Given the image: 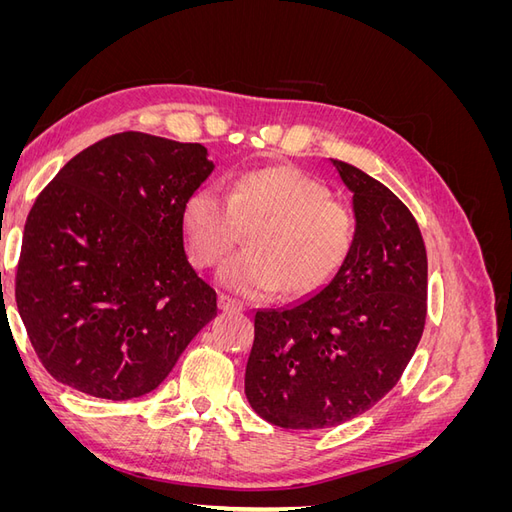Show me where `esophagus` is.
Returning <instances> with one entry per match:
<instances>
[{"label": "esophagus", "instance_id": "esophagus-1", "mask_svg": "<svg viewBox=\"0 0 512 512\" xmlns=\"http://www.w3.org/2000/svg\"><path fill=\"white\" fill-rule=\"evenodd\" d=\"M218 307L222 309V312H239V309H241V305L235 299L226 297V294H220V297H218Z\"/></svg>", "mask_w": 512, "mask_h": 512}]
</instances>
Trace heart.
I'll list each match as a JSON object with an SVG mask.
<instances>
[{
	"label": "heart",
	"mask_w": 512,
	"mask_h": 512,
	"mask_svg": "<svg viewBox=\"0 0 512 512\" xmlns=\"http://www.w3.org/2000/svg\"><path fill=\"white\" fill-rule=\"evenodd\" d=\"M185 254L196 269L222 260L250 228V250L232 256L220 282L239 299L269 297L282 286L290 294L322 290L344 269L356 239L354 211L329 196L327 185L294 166L241 173L226 198L200 185L179 213Z\"/></svg>",
	"instance_id": "1"
}]
</instances>
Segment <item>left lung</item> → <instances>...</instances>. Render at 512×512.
<instances>
[{
    "instance_id": "1",
    "label": "left lung",
    "mask_w": 512,
    "mask_h": 512,
    "mask_svg": "<svg viewBox=\"0 0 512 512\" xmlns=\"http://www.w3.org/2000/svg\"><path fill=\"white\" fill-rule=\"evenodd\" d=\"M354 194L356 239L314 297L254 316L245 397L267 423L324 429L367 412L404 374L427 316V252L410 209L333 160Z\"/></svg>"
}]
</instances>
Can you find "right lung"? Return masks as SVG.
Here are the masks:
<instances>
[{"label":"right lung","instance_id":"add662e5","mask_svg":"<svg viewBox=\"0 0 512 512\" xmlns=\"http://www.w3.org/2000/svg\"><path fill=\"white\" fill-rule=\"evenodd\" d=\"M207 149L119 132L83 149L27 215L14 297L40 363L91 397H141L218 314L183 250L185 196Z\"/></svg>","mask_w":512,"mask_h":512}]
</instances>
